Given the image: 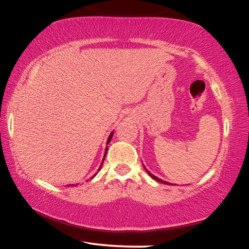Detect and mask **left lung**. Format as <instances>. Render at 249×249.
<instances>
[{
	"label": "left lung",
	"mask_w": 249,
	"mask_h": 249,
	"mask_svg": "<svg viewBox=\"0 0 249 249\" xmlns=\"http://www.w3.org/2000/svg\"><path fill=\"white\" fill-rule=\"evenodd\" d=\"M145 169H146V168H145ZM146 171H147V172H148V175H149V176L151 177V178H153V179H155L156 181H159V182H162V183H166V184H171V183H168V182H166V181H163V180H160L159 178H157V177H156V176H154L153 174H150V172H149L148 170H147V169H146Z\"/></svg>",
	"instance_id": "8db88e82"
}]
</instances>
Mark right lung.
I'll return each instance as SVG.
<instances>
[{
  "label": "right lung",
  "mask_w": 249,
  "mask_h": 249,
  "mask_svg": "<svg viewBox=\"0 0 249 249\" xmlns=\"http://www.w3.org/2000/svg\"><path fill=\"white\" fill-rule=\"evenodd\" d=\"M112 136H113V132H112L111 134H109V136H108V138H107V144H108V142H111V140H112ZM107 148H105V154H104V157H103V160H102V163H103V161H104L105 156H107ZM102 163H101V166H100V168H99V170L101 169V167H102ZM93 177H94V176H93ZM93 177H92V178H93ZM71 185H72V184H71Z\"/></svg>",
  "instance_id": "obj_1"
}]
</instances>
